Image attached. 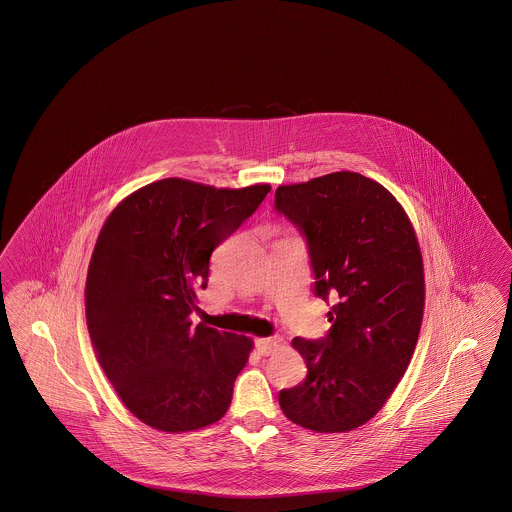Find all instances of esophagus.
<instances>
[{
	"mask_svg": "<svg viewBox=\"0 0 512 512\" xmlns=\"http://www.w3.org/2000/svg\"><path fill=\"white\" fill-rule=\"evenodd\" d=\"M279 343H281L279 338H259V340H255V347L261 355H272L278 351Z\"/></svg>",
	"mask_w": 512,
	"mask_h": 512,
	"instance_id": "1",
	"label": "esophagus"
}]
</instances>
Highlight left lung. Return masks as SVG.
I'll use <instances>...</instances> for the list:
<instances>
[{"instance_id":"left-lung-1","label":"left lung","mask_w":512,"mask_h":512,"mask_svg":"<svg viewBox=\"0 0 512 512\" xmlns=\"http://www.w3.org/2000/svg\"><path fill=\"white\" fill-rule=\"evenodd\" d=\"M276 210L306 234L325 340H293L308 375L279 392L283 415L317 434L373 419L407 370L424 315L419 238L396 197L372 178L340 171L276 189Z\"/></svg>"}]
</instances>
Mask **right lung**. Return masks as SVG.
I'll list each match as a JSON object with an SVG mask.
<instances>
[{
  "label": "right lung",
  "mask_w": 512,
  "mask_h": 512,
  "mask_svg": "<svg viewBox=\"0 0 512 512\" xmlns=\"http://www.w3.org/2000/svg\"><path fill=\"white\" fill-rule=\"evenodd\" d=\"M270 189L165 178L127 195L101 227L84 291L88 332L120 400L159 432L201 430L231 405L253 340L189 315L212 251Z\"/></svg>",
  "instance_id": "1"
}]
</instances>
